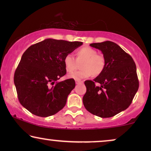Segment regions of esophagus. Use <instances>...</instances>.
<instances>
[{"instance_id": "1", "label": "esophagus", "mask_w": 151, "mask_h": 151, "mask_svg": "<svg viewBox=\"0 0 151 151\" xmlns=\"http://www.w3.org/2000/svg\"><path fill=\"white\" fill-rule=\"evenodd\" d=\"M83 81H82V80H76V84H82L83 83Z\"/></svg>"}]
</instances>
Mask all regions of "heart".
Segmentation results:
<instances>
[{"label": "heart", "mask_w": 151, "mask_h": 151, "mask_svg": "<svg viewBox=\"0 0 151 151\" xmlns=\"http://www.w3.org/2000/svg\"><path fill=\"white\" fill-rule=\"evenodd\" d=\"M78 61H83L81 65V71L69 74L68 77L76 80H80L93 76H98L102 73L106 66L104 57L98 54L96 49L90 47H84L76 51ZM65 70L68 73H72L76 69V61L74 57L68 53L63 59Z\"/></svg>", "instance_id": "b5f03b06"}]
</instances>
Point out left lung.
<instances>
[{
  "mask_svg": "<svg viewBox=\"0 0 151 151\" xmlns=\"http://www.w3.org/2000/svg\"><path fill=\"white\" fill-rule=\"evenodd\" d=\"M90 46L102 51L106 66L93 81L84 82L86 92L82 98L84 106L98 117H113L130 106L137 91L135 63L131 55L111 41L92 43ZM96 83L101 86H96Z\"/></svg>",
  "mask_w": 151,
  "mask_h": 151,
  "instance_id": "8db88e82",
  "label": "left lung"
}]
</instances>
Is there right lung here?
I'll use <instances>...</instances> for the list:
<instances>
[{
    "instance_id": "obj_1",
    "label": "right lung",
    "mask_w": 151,
    "mask_h": 151,
    "mask_svg": "<svg viewBox=\"0 0 151 151\" xmlns=\"http://www.w3.org/2000/svg\"><path fill=\"white\" fill-rule=\"evenodd\" d=\"M82 45L78 41L48 38L24 51L14 78L22 106L40 117L51 116L63 109L76 82L72 78L57 80L67 73L64 58Z\"/></svg>"
}]
</instances>
